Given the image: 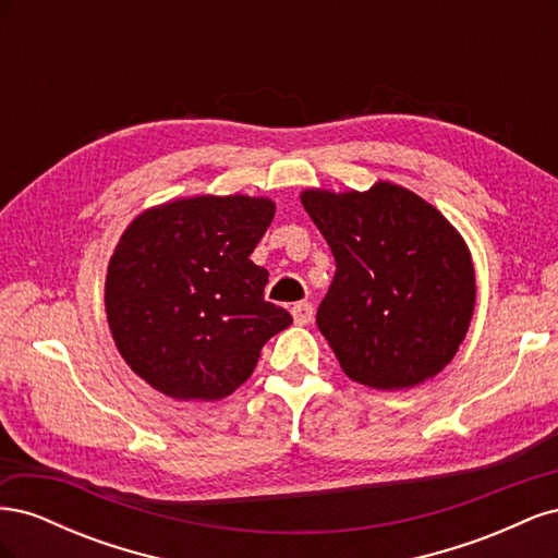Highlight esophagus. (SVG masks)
<instances>
[{"mask_svg": "<svg viewBox=\"0 0 558 558\" xmlns=\"http://www.w3.org/2000/svg\"><path fill=\"white\" fill-rule=\"evenodd\" d=\"M291 314H293L298 326L312 324V320H314V307H312V302H298V305L291 307Z\"/></svg>", "mask_w": 558, "mask_h": 558, "instance_id": "1", "label": "esophagus"}]
</instances>
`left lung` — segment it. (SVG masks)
Listing matches in <instances>:
<instances>
[{
    "mask_svg": "<svg viewBox=\"0 0 558 558\" xmlns=\"http://www.w3.org/2000/svg\"><path fill=\"white\" fill-rule=\"evenodd\" d=\"M300 199L335 256L316 326L344 375L400 391L445 369L465 340L477 291L456 228L388 181L365 193L314 189Z\"/></svg>",
    "mask_w": 558,
    "mask_h": 558,
    "instance_id": "left-lung-1",
    "label": "left lung"
}]
</instances>
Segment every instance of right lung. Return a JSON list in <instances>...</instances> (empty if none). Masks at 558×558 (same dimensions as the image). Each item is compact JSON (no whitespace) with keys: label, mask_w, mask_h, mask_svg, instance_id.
Instances as JSON below:
<instances>
[{"label":"right lung","mask_w":558,"mask_h":558,"mask_svg":"<svg viewBox=\"0 0 558 558\" xmlns=\"http://www.w3.org/2000/svg\"><path fill=\"white\" fill-rule=\"evenodd\" d=\"M275 202L197 195L146 209L107 269L105 305L125 363L174 400H221L253 373L293 316L265 300L251 260Z\"/></svg>","instance_id":"add662e5"}]
</instances>
